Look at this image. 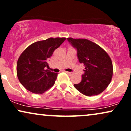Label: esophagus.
Wrapping results in <instances>:
<instances>
[{
  "label": "esophagus",
  "instance_id": "1",
  "mask_svg": "<svg viewBox=\"0 0 131 131\" xmlns=\"http://www.w3.org/2000/svg\"><path fill=\"white\" fill-rule=\"evenodd\" d=\"M66 73H67L69 75V76H71V75H72V74H73V73H71V72H68V71H67Z\"/></svg>",
  "mask_w": 131,
  "mask_h": 131
}]
</instances>
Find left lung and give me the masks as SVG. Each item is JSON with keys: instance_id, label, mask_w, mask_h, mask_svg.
I'll return each instance as SVG.
<instances>
[{"instance_id": "1", "label": "left lung", "mask_w": 131, "mask_h": 131, "mask_svg": "<svg viewBox=\"0 0 131 131\" xmlns=\"http://www.w3.org/2000/svg\"><path fill=\"white\" fill-rule=\"evenodd\" d=\"M77 49V55L81 63L85 66L82 80L74 88L86 96L100 94L110 84L113 76L112 60L103 49L85 39L67 38Z\"/></svg>"}]
</instances>
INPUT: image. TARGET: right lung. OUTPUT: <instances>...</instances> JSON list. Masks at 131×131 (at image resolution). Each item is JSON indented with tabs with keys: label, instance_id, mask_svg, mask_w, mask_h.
Here are the masks:
<instances>
[{
	"label": "right lung",
	"instance_id": "1",
	"mask_svg": "<svg viewBox=\"0 0 131 131\" xmlns=\"http://www.w3.org/2000/svg\"><path fill=\"white\" fill-rule=\"evenodd\" d=\"M65 40V37H50L32 43L22 52L17 61L16 73L24 88L41 94L53 86L58 74L49 70L47 61Z\"/></svg>",
	"mask_w": 131,
	"mask_h": 131
}]
</instances>
